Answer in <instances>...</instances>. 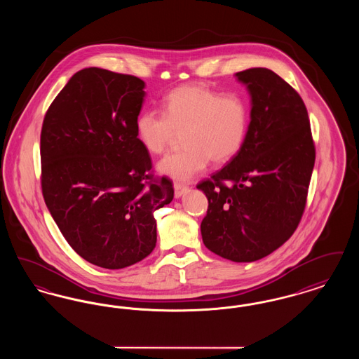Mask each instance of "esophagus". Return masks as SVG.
Here are the masks:
<instances>
[{"label": "esophagus", "mask_w": 359, "mask_h": 359, "mask_svg": "<svg viewBox=\"0 0 359 359\" xmlns=\"http://www.w3.org/2000/svg\"><path fill=\"white\" fill-rule=\"evenodd\" d=\"M175 198H180V196H183L184 194H187L188 191H189V188L187 186H184V184H180V183H175Z\"/></svg>", "instance_id": "1"}]
</instances>
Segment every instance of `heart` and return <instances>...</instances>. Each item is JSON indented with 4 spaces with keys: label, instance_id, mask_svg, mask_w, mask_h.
<instances>
[{
    "label": "heart",
    "instance_id": "b5f03b06",
    "mask_svg": "<svg viewBox=\"0 0 359 359\" xmlns=\"http://www.w3.org/2000/svg\"><path fill=\"white\" fill-rule=\"evenodd\" d=\"M163 114L142 111L136 135L151 154H163L176 133L183 132V149L165 156L160 173L186 182L211 163L230 161L243 145L249 128V106L238 94L222 95L205 85L180 86L163 101Z\"/></svg>",
    "mask_w": 359,
    "mask_h": 359
}]
</instances>
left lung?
Wrapping results in <instances>:
<instances>
[{
    "label": "left lung",
    "instance_id": "left-lung-1",
    "mask_svg": "<svg viewBox=\"0 0 359 359\" xmlns=\"http://www.w3.org/2000/svg\"><path fill=\"white\" fill-rule=\"evenodd\" d=\"M250 98L242 148L198 184L208 199L202 238L208 250L253 262L290 239L302 219L315 164V145L302 97L272 69L236 74Z\"/></svg>",
    "mask_w": 359,
    "mask_h": 359
}]
</instances>
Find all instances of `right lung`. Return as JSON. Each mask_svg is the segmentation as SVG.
I'll list each match as a JSON object with an SVG mask.
<instances>
[{
    "instance_id": "obj_1",
    "label": "right lung",
    "mask_w": 359,
    "mask_h": 359,
    "mask_svg": "<svg viewBox=\"0 0 359 359\" xmlns=\"http://www.w3.org/2000/svg\"><path fill=\"white\" fill-rule=\"evenodd\" d=\"M145 83L88 67L71 76L41 128V189L69 246L90 264L122 269L156 246L154 212L173 199L151 173L136 135Z\"/></svg>"
}]
</instances>
